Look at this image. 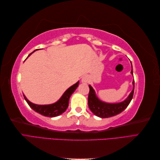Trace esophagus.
I'll return each mask as SVG.
<instances>
[{"mask_svg":"<svg viewBox=\"0 0 160 160\" xmlns=\"http://www.w3.org/2000/svg\"><path fill=\"white\" fill-rule=\"evenodd\" d=\"M88 81H89V77L87 75L84 76L83 78H82V82H83V83H88Z\"/></svg>","mask_w":160,"mask_h":160,"instance_id":"34e87169","label":"esophagus"}]
</instances>
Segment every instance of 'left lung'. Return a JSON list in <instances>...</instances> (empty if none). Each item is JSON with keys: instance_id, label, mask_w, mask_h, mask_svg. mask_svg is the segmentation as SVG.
Wrapping results in <instances>:
<instances>
[{"instance_id": "left-lung-1", "label": "left lung", "mask_w": 160, "mask_h": 160, "mask_svg": "<svg viewBox=\"0 0 160 160\" xmlns=\"http://www.w3.org/2000/svg\"><path fill=\"white\" fill-rule=\"evenodd\" d=\"M132 63V62H131ZM133 75V69L131 71ZM133 88L128 98L122 102L117 103H108L99 99L95 95V92L93 88L89 85V93L88 96V105L90 110L93 114L101 118H111L118 115L125 109L132 101L134 93V80L133 81Z\"/></svg>"}]
</instances>
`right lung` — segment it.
Masks as SVG:
<instances>
[{"label":"right lung","mask_w":160,"mask_h":160,"mask_svg":"<svg viewBox=\"0 0 160 160\" xmlns=\"http://www.w3.org/2000/svg\"><path fill=\"white\" fill-rule=\"evenodd\" d=\"M33 51V52H34ZM32 52L29 54L28 57H29ZM79 81L77 82L75 84L67 89L65 93L61 96V98L58 100L57 102L50 105H37L31 103L28 101L25 95H23L24 98L26 100L28 105L36 112L41 114L42 115L46 116V117L53 118L56 116L60 115L62 113H64L69 106V101L71 95L75 91L77 87L79 86Z\"/></svg>","instance_id":"add662e5"}]
</instances>
